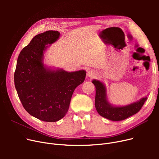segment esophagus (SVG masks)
Here are the masks:
<instances>
[{"label": "esophagus", "instance_id": "esophagus-1", "mask_svg": "<svg viewBox=\"0 0 159 159\" xmlns=\"http://www.w3.org/2000/svg\"><path fill=\"white\" fill-rule=\"evenodd\" d=\"M96 75V71L93 70H90L87 73V76L90 78H93Z\"/></svg>", "mask_w": 159, "mask_h": 159}]
</instances>
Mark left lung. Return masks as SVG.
Wrapping results in <instances>:
<instances>
[{
	"label": "left lung",
	"instance_id": "obj_1",
	"mask_svg": "<svg viewBox=\"0 0 159 159\" xmlns=\"http://www.w3.org/2000/svg\"><path fill=\"white\" fill-rule=\"evenodd\" d=\"M95 86V108L98 114L113 121H120L138 113L147 100L143 97L139 101L124 106H114L107 101L106 86L101 81H92Z\"/></svg>",
	"mask_w": 159,
	"mask_h": 159
}]
</instances>
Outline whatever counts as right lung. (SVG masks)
I'll use <instances>...</instances> for the list:
<instances>
[{
	"instance_id": "1",
	"label": "right lung",
	"mask_w": 159,
	"mask_h": 159,
	"mask_svg": "<svg viewBox=\"0 0 159 159\" xmlns=\"http://www.w3.org/2000/svg\"><path fill=\"white\" fill-rule=\"evenodd\" d=\"M60 37L57 31L35 36L20 52L14 74L15 86L26 111L44 122L61 120L69 109L75 89L84 81L86 71L48 68L44 52Z\"/></svg>"
}]
</instances>
